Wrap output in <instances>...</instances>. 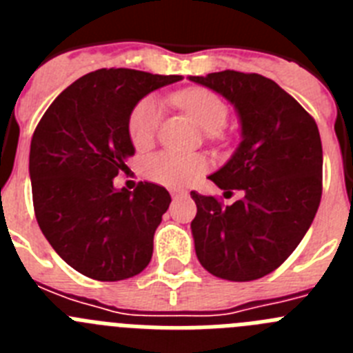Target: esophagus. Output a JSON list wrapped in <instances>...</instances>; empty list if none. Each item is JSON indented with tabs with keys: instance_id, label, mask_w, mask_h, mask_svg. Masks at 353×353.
<instances>
[{
	"instance_id": "obj_1",
	"label": "esophagus",
	"mask_w": 353,
	"mask_h": 353,
	"mask_svg": "<svg viewBox=\"0 0 353 353\" xmlns=\"http://www.w3.org/2000/svg\"><path fill=\"white\" fill-rule=\"evenodd\" d=\"M171 196H173L174 199H179V198H185L187 192L185 191H173L171 192Z\"/></svg>"
}]
</instances>
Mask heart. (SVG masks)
<instances>
[{
    "label": "heart",
    "mask_w": 353,
    "mask_h": 353,
    "mask_svg": "<svg viewBox=\"0 0 353 353\" xmlns=\"http://www.w3.org/2000/svg\"><path fill=\"white\" fill-rule=\"evenodd\" d=\"M173 101L198 120L207 132H219L228 120V105L217 93L207 88H189L179 92ZM162 118V105L155 97H145L130 111L129 138L138 150L154 145ZM207 170V161L201 155L180 154L173 150L159 152L146 161V174L154 182L168 187H183L198 180Z\"/></svg>",
    "instance_id": "heart-1"
}]
</instances>
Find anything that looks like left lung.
<instances>
[{
	"mask_svg": "<svg viewBox=\"0 0 353 353\" xmlns=\"http://www.w3.org/2000/svg\"><path fill=\"white\" fill-rule=\"evenodd\" d=\"M235 105L242 141L208 179L242 198L223 207L191 192L196 256L215 277L254 281L276 270L310 230L322 198V141L316 121L290 93L260 74L191 76Z\"/></svg>",
	"mask_w": 353,
	"mask_h": 353,
	"instance_id": "left-lung-1",
	"label": "left lung"
}]
</instances>
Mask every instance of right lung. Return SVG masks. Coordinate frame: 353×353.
Returning <instances> with one entry per match:
<instances>
[{"mask_svg": "<svg viewBox=\"0 0 353 353\" xmlns=\"http://www.w3.org/2000/svg\"><path fill=\"white\" fill-rule=\"evenodd\" d=\"M182 76L101 68L72 83L43 113L30 148L37 223L61 260L97 281H121L146 269L170 192L139 182L132 192L113 179L134 155L130 111Z\"/></svg>", "mask_w": 353, "mask_h": 353, "instance_id": "obj_1", "label": "right lung"}]
</instances>
